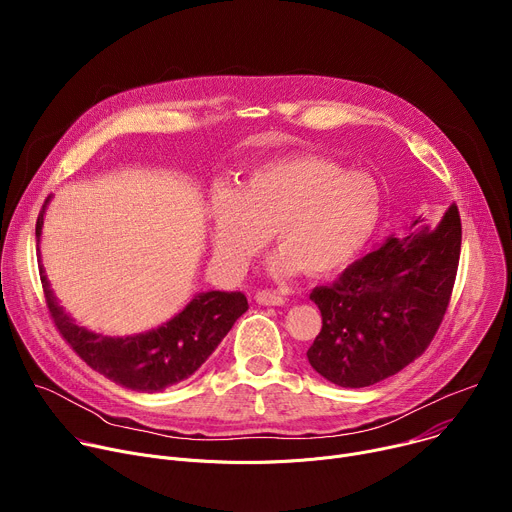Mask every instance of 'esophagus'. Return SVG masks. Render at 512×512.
<instances>
[{
  "label": "esophagus",
  "instance_id": "obj_1",
  "mask_svg": "<svg viewBox=\"0 0 512 512\" xmlns=\"http://www.w3.org/2000/svg\"><path fill=\"white\" fill-rule=\"evenodd\" d=\"M255 302L263 304V306H283L285 298L275 289H261L255 294Z\"/></svg>",
  "mask_w": 512,
  "mask_h": 512
}]
</instances>
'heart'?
Masks as SVG:
<instances>
[{"label": "heart", "mask_w": 512, "mask_h": 512, "mask_svg": "<svg viewBox=\"0 0 512 512\" xmlns=\"http://www.w3.org/2000/svg\"><path fill=\"white\" fill-rule=\"evenodd\" d=\"M210 241L216 263L241 277L269 245L273 277L302 269L326 275L344 267L373 235L381 216V190L364 172H346L320 156H289L253 168L237 190L210 194Z\"/></svg>", "instance_id": "heart-1"}]
</instances>
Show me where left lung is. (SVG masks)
<instances>
[{"mask_svg":"<svg viewBox=\"0 0 512 512\" xmlns=\"http://www.w3.org/2000/svg\"><path fill=\"white\" fill-rule=\"evenodd\" d=\"M462 223L450 204L435 223L391 237L312 289L322 330L308 348L312 369L338 387L393 377L431 344L448 312L460 263Z\"/></svg>","mask_w":512,"mask_h":512,"instance_id":"obj_1","label":"left lung"}]
</instances>
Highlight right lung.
<instances>
[{"mask_svg": "<svg viewBox=\"0 0 512 512\" xmlns=\"http://www.w3.org/2000/svg\"><path fill=\"white\" fill-rule=\"evenodd\" d=\"M42 225L44 206L36 221V237ZM40 279L48 314L68 346L93 371L139 393H158L192 377L249 308L243 291H206L158 330L107 338L72 322L52 298L42 269Z\"/></svg>", "mask_w": 512, "mask_h": 512, "instance_id": "add662e5", "label": "right lung"}]
</instances>
